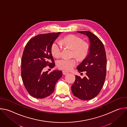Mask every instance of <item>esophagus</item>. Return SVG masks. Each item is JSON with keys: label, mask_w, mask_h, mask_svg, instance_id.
I'll use <instances>...</instances> for the list:
<instances>
[{"label": "esophagus", "mask_w": 127, "mask_h": 127, "mask_svg": "<svg viewBox=\"0 0 127 127\" xmlns=\"http://www.w3.org/2000/svg\"><path fill=\"white\" fill-rule=\"evenodd\" d=\"M62 72H63V75H66V74H67L68 73V72L66 71H63Z\"/></svg>", "instance_id": "esophagus-1"}]
</instances>
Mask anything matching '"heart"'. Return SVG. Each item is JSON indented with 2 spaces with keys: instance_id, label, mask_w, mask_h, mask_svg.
Here are the masks:
<instances>
[{
  "instance_id": "1",
  "label": "heart",
  "mask_w": 127,
  "mask_h": 127,
  "mask_svg": "<svg viewBox=\"0 0 127 127\" xmlns=\"http://www.w3.org/2000/svg\"><path fill=\"white\" fill-rule=\"evenodd\" d=\"M72 49V56H75L79 60L85 58L90 51V46L87 42L75 34H71L63 38L61 42L57 40L54 41L51 47V52L55 57L60 56L62 50V45ZM58 67L61 69L69 71L71 70L76 64L75 58H62L57 61Z\"/></svg>"
}]
</instances>
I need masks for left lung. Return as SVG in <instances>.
Wrapping results in <instances>:
<instances>
[{
    "label": "left lung",
    "mask_w": 127,
    "mask_h": 127,
    "mask_svg": "<svg viewBox=\"0 0 127 127\" xmlns=\"http://www.w3.org/2000/svg\"><path fill=\"white\" fill-rule=\"evenodd\" d=\"M78 32L89 38L90 51L87 57L77 67L80 73L85 71L86 75L82 79L75 76L71 90L76 97L87 100L96 96L103 86L106 72V56L103 43L95 34L86 31Z\"/></svg>",
    "instance_id": "8db88e82"
}]
</instances>
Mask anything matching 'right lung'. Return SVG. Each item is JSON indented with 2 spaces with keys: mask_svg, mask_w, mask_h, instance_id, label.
Returning <instances> with one entry per match:
<instances>
[{
  "mask_svg": "<svg viewBox=\"0 0 127 127\" xmlns=\"http://www.w3.org/2000/svg\"><path fill=\"white\" fill-rule=\"evenodd\" d=\"M61 32L38 34L26 44L22 58L21 76L28 93L36 98H44L54 91L57 81L62 76V71L55 70L48 73L45 67L52 68L55 62L51 47Z\"/></svg>",
  "mask_w": 127,
  "mask_h": 127,
  "instance_id": "right-lung-1",
  "label": "right lung"
}]
</instances>
